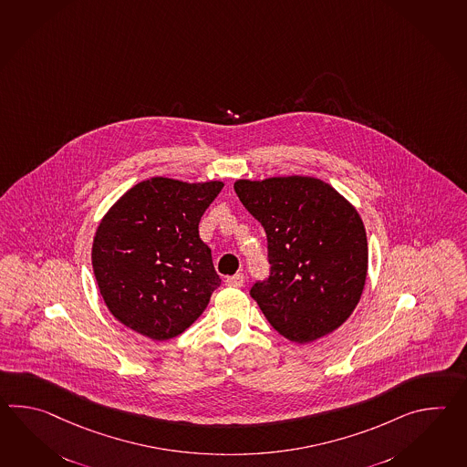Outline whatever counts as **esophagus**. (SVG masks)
I'll use <instances>...</instances> for the list:
<instances>
[{"mask_svg": "<svg viewBox=\"0 0 467 467\" xmlns=\"http://www.w3.org/2000/svg\"><path fill=\"white\" fill-rule=\"evenodd\" d=\"M226 285L233 286V288H241V286L244 285V275L238 273V275H234V276H228V278H226Z\"/></svg>", "mask_w": 467, "mask_h": 467, "instance_id": "obj_1", "label": "esophagus"}]
</instances>
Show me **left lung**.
<instances>
[{
    "instance_id": "left-lung-1",
    "label": "left lung",
    "mask_w": 467,
    "mask_h": 467,
    "mask_svg": "<svg viewBox=\"0 0 467 467\" xmlns=\"http://www.w3.org/2000/svg\"><path fill=\"white\" fill-rule=\"evenodd\" d=\"M234 191L268 238L270 275L249 295L271 327L296 343L337 330L367 278V234L357 209L315 177L241 179Z\"/></svg>"
}]
</instances>
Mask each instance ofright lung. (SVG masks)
I'll return each mask as SVG.
<instances>
[{
	"label": "right lung",
	"instance_id": "add662e5",
	"mask_svg": "<svg viewBox=\"0 0 467 467\" xmlns=\"http://www.w3.org/2000/svg\"><path fill=\"white\" fill-rule=\"evenodd\" d=\"M223 182L167 177L139 182L100 221L92 246L95 280L107 308L157 342L184 332L221 285L199 221Z\"/></svg>",
	"mask_w": 467,
	"mask_h": 467
}]
</instances>
